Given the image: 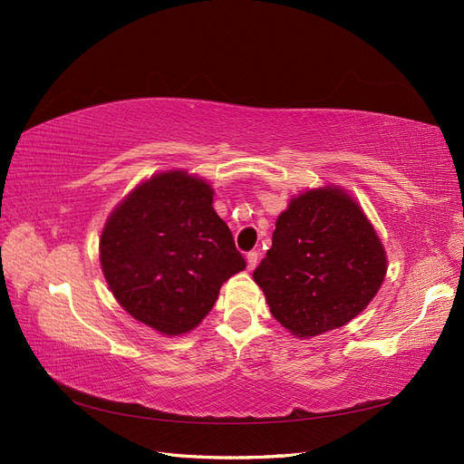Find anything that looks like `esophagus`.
Here are the masks:
<instances>
[{"instance_id":"obj_1","label":"esophagus","mask_w":464,"mask_h":464,"mask_svg":"<svg viewBox=\"0 0 464 464\" xmlns=\"http://www.w3.org/2000/svg\"><path fill=\"white\" fill-rule=\"evenodd\" d=\"M246 259H247V269L254 271L256 265H257V259H259V254H257V251H249V254L246 256Z\"/></svg>"}]
</instances>
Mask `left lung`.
Wrapping results in <instances>:
<instances>
[{"instance_id":"1","label":"left lung","mask_w":464,"mask_h":464,"mask_svg":"<svg viewBox=\"0 0 464 464\" xmlns=\"http://www.w3.org/2000/svg\"><path fill=\"white\" fill-rule=\"evenodd\" d=\"M385 273V247L362 207L325 186L292 198L278 215L254 280L280 325L312 339L366 310Z\"/></svg>"}]
</instances>
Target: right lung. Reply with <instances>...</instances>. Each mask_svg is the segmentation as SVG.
Returning a JSON list of instances; mask_svg holds the SVG:
<instances>
[{"instance_id": "add662e5", "label": "right lung", "mask_w": 464, "mask_h": 464, "mask_svg": "<svg viewBox=\"0 0 464 464\" xmlns=\"http://www.w3.org/2000/svg\"><path fill=\"white\" fill-rule=\"evenodd\" d=\"M213 195L203 178L166 170L125 195L102 228L101 266L111 294L160 334L198 327L220 286L246 269Z\"/></svg>"}]
</instances>
